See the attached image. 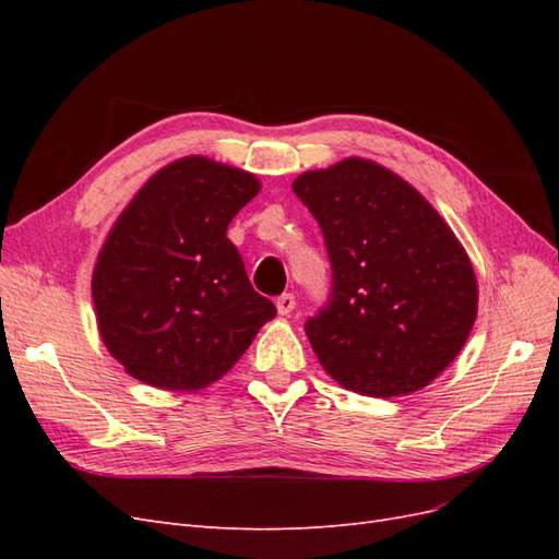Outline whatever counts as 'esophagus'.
<instances>
[{"label":"esophagus","instance_id":"esophagus-1","mask_svg":"<svg viewBox=\"0 0 559 559\" xmlns=\"http://www.w3.org/2000/svg\"><path fill=\"white\" fill-rule=\"evenodd\" d=\"M296 308V296L294 294H282L277 298V312L280 314H292Z\"/></svg>","mask_w":559,"mask_h":559}]
</instances>
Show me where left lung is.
<instances>
[{"label":"left lung","mask_w":559,"mask_h":559,"mask_svg":"<svg viewBox=\"0 0 559 559\" xmlns=\"http://www.w3.org/2000/svg\"><path fill=\"white\" fill-rule=\"evenodd\" d=\"M324 233L333 286L306 321L326 373L357 394L392 399L454 361L478 314L464 247L417 189L386 167L345 158L294 183Z\"/></svg>","instance_id":"8db88e82"}]
</instances>
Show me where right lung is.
I'll use <instances>...</instances> for the list:
<instances>
[{
	"instance_id": "right-lung-1",
	"label": "right lung",
	"mask_w": 559,
	"mask_h": 559,
	"mask_svg": "<svg viewBox=\"0 0 559 559\" xmlns=\"http://www.w3.org/2000/svg\"><path fill=\"white\" fill-rule=\"evenodd\" d=\"M259 179L205 156L165 165L116 218L93 270L97 329L126 373L170 392L224 378L273 300L253 292L228 224Z\"/></svg>"
}]
</instances>
